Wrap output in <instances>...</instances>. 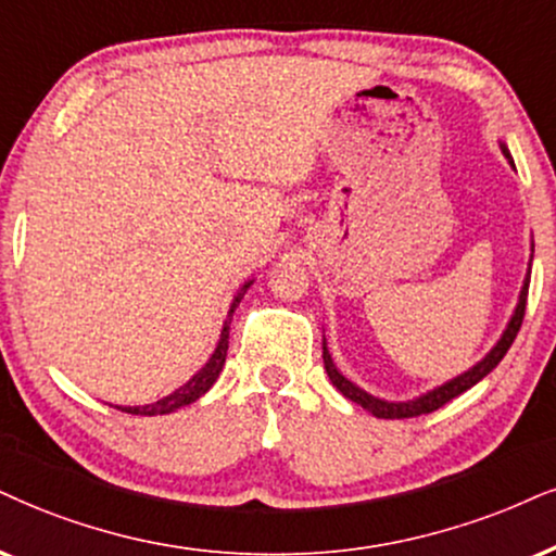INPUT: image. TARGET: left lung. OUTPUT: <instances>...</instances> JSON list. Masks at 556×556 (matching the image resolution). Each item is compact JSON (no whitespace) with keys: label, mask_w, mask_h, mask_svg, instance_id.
Wrapping results in <instances>:
<instances>
[{"label":"left lung","mask_w":556,"mask_h":556,"mask_svg":"<svg viewBox=\"0 0 556 556\" xmlns=\"http://www.w3.org/2000/svg\"><path fill=\"white\" fill-rule=\"evenodd\" d=\"M503 154L510 160L508 149H505V147H503ZM510 164H513V162H510ZM529 283H531V276L526 278L523 291H520V299H518V306H516V314H513L508 330L503 332V338H500L497 345L492 348V351H490L488 355H484V358L479 361L475 368H469L467 374L456 376L454 381L443 383V387H438V389H433V392L417 396V400H413V402H383V400H379V396H371L368 392H363V389L355 387L353 381H348L345 376H342V374L338 371V368H334V363H332V358H330V351H327V342H321V358H325L327 376H330V381L334 383V387L340 389L342 396H348V400H351V402L361 404V407L368 409V413H371V415L383 417V420H402V417H417V415L433 413V409L443 407L445 402L456 400L458 394H464V392H467V389L475 387L477 381H482L484 376H488V374L492 371V368H495L497 363L505 358V353L510 351L513 340H516L520 325H523L526 299H529Z\"/></svg>","instance_id":"8db88e82"}]
</instances>
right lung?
<instances>
[{"instance_id":"add662e5","label":"right lung","mask_w":556,"mask_h":556,"mask_svg":"<svg viewBox=\"0 0 556 556\" xmlns=\"http://www.w3.org/2000/svg\"><path fill=\"white\" fill-rule=\"evenodd\" d=\"M247 286H250V283H247ZM247 286H244V289H247ZM244 289H242V293H237L235 301H231L229 319L224 321L222 340H218L214 355H211V361L205 363L201 371H198L193 379L185 383V387L177 389V392H173L169 396H164V400L154 402V404H143V407H121L123 413H128V415H149V417H152V415H167V413H175V409L185 407V404L195 402L198 396H203L211 387H214V381L218 379V374H222V368H224L226 351H229V321H231V314H235V309L239 306V301H242Z\"/></svg>"}]
</instances>
